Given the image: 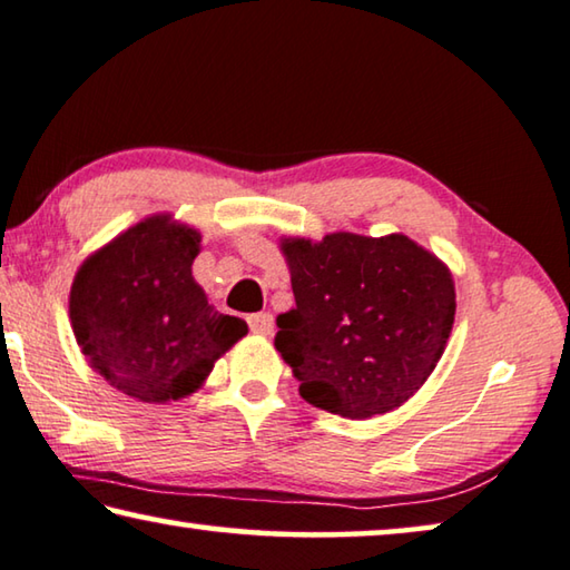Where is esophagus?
<instances>
[{
  "mask_svg": "<svg viewBox=\"0 0 570 570\" xmlns=\"http://www.w3.org/2000/svg\"><path fill=\"white\" fill-rule=\"evenodd\" d=\"M248 327H250L253 334H261V337H268V334H274V317H271L268 312L250 314V317H248Z\"/></svg>",
  "mask_w": 570,
  "mask_h": 570,
  "instance_id": "obj_1",
  "label": "esophagus"
}]
</instances>
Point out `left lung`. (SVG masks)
Here are the masks:
<instances>
[{"instance_id": "obj_1", "label": "left lung", "mask_w": 570, "mask_h": 570, "mask_svg": "<svg viewBox=\"0 0 570 570\" xmlns=\"http://www.w3.org/2000/svg\"><path fill=\"white\" fill-rule=\"evenodd\" d=\"M296 304L274 345L306 403L345 419L391 413L444 355L456 314L454 276L403 233L282 238Z\"/></svg>"}]
</instances>
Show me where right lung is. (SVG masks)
<instances>
[{"instance_id":"1","label":"right lung","mask_w":570,"mask_h":570,"mask_svg":"<svg viewBox=\"0 0 570 570\" xmlns=\"http://www.w3.org/2000/svg\"><path fill=\"white\" fill-rule=\"evenodd\" d=\"M200 230L157 213L80 264L70 327L88 365L141 403H171L205 385L248 324L220 314L193 276Z\"/></svg>"}]
</instances>
